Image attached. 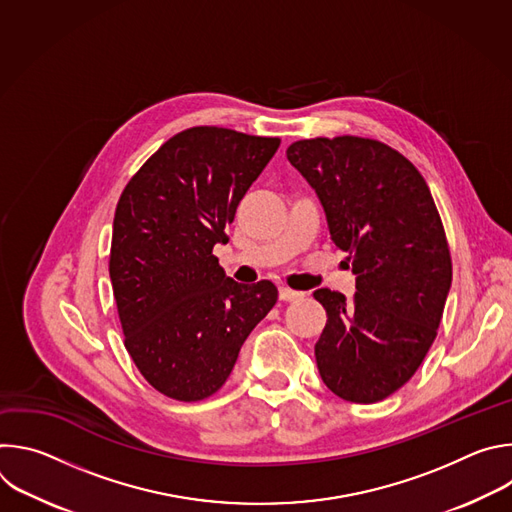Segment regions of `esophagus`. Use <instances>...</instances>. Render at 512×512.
Returning <instances> with one entry per match:
<instances>
[{"label":"esophagus","mask_w":512,"mask_h":512,"mask_svg":"<svg viewBox=\"0 0 512 512\" xmlns=\"http://www.w3.org/2000/svg\"><path fill=\"white\" fill-rule=\"evenodd\" d=\"M300 298H304L302 291L289 289L287 285H281V287H279V300H283V302H296V300H300Z\"/></svg>","instance_id":"34e87169"}]
</instances>
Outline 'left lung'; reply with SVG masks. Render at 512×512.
I'll use <instances>...</instances> for the list:
<instances>
[{"mask_svg":"<svg viewBox=\"0 0 512 512\" xmlns=\"http://www.w3.org/2000/svg\"><path fill=\"white\" fill-rule=\"evenodd\" d=\"M287 160L316 190L356 275L350 302L314 291L328 314L314 348L320 377L344 401H383L415 375L444 316L452 257L440 212L417 168L377 139H302Z\"/></svg>","mask_w":512,"mask_h":512,"instance_id":"left-lung-1","label":"left lung"}]
</instances>
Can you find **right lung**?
<instances>
[{"mask_svg":"<svg viewBox=\"0 0 512 512\" xmlns=\"http://www.w3.org/2000/svg\"><path fill=\"white\" fill-rule=\"evenodd\" d=\"M279 137L190 127L127 182L115 208L109 275L125 348L156 391L202 401L229 379L277 287L227 277L212 255Z\"/></svg>","mask_w":512,"mask_h":512,"instance_id":"right-lung-1","label":"right lung"}]
</instances>
